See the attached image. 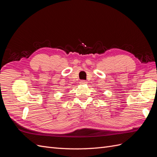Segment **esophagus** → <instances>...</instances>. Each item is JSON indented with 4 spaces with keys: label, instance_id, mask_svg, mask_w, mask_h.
<instances>
[{
    "label": "esophagus",
    "instance_id": "1",
    "mask_svg": "<svg viewBox=\"0 0 157 157\" xmlns=\"http://www.w3.org/2000/svg\"><path fill=\"white\" fill-rule=\"evenodd\" d=\"M87 83V82L86 81V80H80V84H86Z\"/></svg>",
    "mask_w": 157,
    "mask_h": 157
}]
</instances>
